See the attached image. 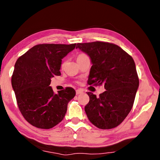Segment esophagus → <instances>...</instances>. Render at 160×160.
<instances>
[{
	"label": "esophagus",
	"instance_id": "1",
	"mask_svg": "<svg viewBox=\"0 0 160 160\" xmlns=\"http://www.w3.org/2000/svg\"><path fill=\"white\" fill-rule=\"evenodd\" d=\"M82 93V90H76V94L78 95V94H80Z\"/></svg>",
	"mask_w": 160,
	"mask_h": 160
}]
</instances>
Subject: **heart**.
Returning a JSON list of instances; mask_svg holds the SVG:
<instances>
[{
    "mask_svg": "<svg viewBox=\"0 0 160 160\" xmlns=\"http://www.w3.org/2000/svg\"><path fill=\"white\" fill-rule=\"evenodd\" d=\"M84 56H86L85 54H83V53H81V54H79V55H78V58H77V59H79V58H82V57H84Z\"/></svg>",
    "mask_w": 160,
    "mask_h": 160,
    "instance_id": "b5f03b06",
    "label": "heart"
}]
</instances>
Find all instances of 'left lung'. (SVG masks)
Segmentation results:
<instances>
[{
    "label": "left lung",
    "instance_id": "obj_1",
    "mask_svg": "<svg viewBox=\"0 0 160 160\" xmlns=\"http://www.w3.org/2000/svg\"><path fill=\"white\" fill-rule=\"evenodd\" d=\"M76 48L86 53L92 64L89 85L103 84L106 90L99 97L88 92L90 102L85 107L87 116L97 128H115L131 112L139 87L133 59L118 46L110 43H78Z\"/></svg>",
    "mask_w": 160,
    "mask_h": 160
}]
</instances>
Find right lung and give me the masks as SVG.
<instances>
[{"mask_svg": "<svg viewBox=\"0 0 160 160\" xmlns=\"http://www.w3.org/2000/svg\"><path fill=\"white\" fill-rule=\"evenodd\" d=\"M76 44H44L31 48L15 65L12 86L22 114L37 128L49 129L63 120L75 95L71 88L53 93L51 78L60 75L62 59Z\"/></svg>", "mask_w": 160, "mask_h": 160, "instance_id": "right-lung-1", "label": "right lung"}]
</instances>
